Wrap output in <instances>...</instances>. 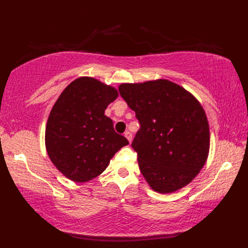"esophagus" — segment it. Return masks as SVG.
<instances>
[{
  "instance_id": "1",
  "label": "esophagus",
  "mask_w": 248,
  "mask_h": 248,
  "mask_svg": "<svg viewBox=\"0 0 248 248\" xmlns=\"http://www.w3.org/2000/svg\"><path fill=\"white\" fill-rule=\"evenodd\" d=\"M124 136L127 138V140L131 143V140H132V133L129 132V131H127V132H124Z\"/></svg>"
}]
</instances>
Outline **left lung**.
I'll list each match as a JSON object with an SVG mask.
<instances>
[{"instance_id": "8db88e82", "label": "left lung", "mask_w": 248, "mask_h": 248, "mask_svg": "<svg viewBox=\"0 0 248 248\" xmlns=\"http://www.w3.org/2000/svg\"><path fill=\"white\" fill-rule=\"evenodd\" d=\"M118 89L140 123L132 148L141 175L159 193L186 186L209 152V124L202 105L167 80L121 84Z\"/></svg>"}]
</instances>
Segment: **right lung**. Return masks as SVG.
Segmentation results:
<instances>
[{
	"instance_id": "right-lung-1",
	"label": "right lung",
	"mask_w": 248,
	"mask_h": 248,
	"mask_svg": "<svg viewBox=\"0 0 248 248\" xmlns=\"http://www.w3.org/2000/svg\"><path fill=\"white\" fill-rule=\"evenodd\" d=\"M117 97L114 87L84 77L70 83L52 108L46 128V151L70 180L86 182L96 178L116 152L129 144L104 115Z\"/></svg>"
}]
</instances>
